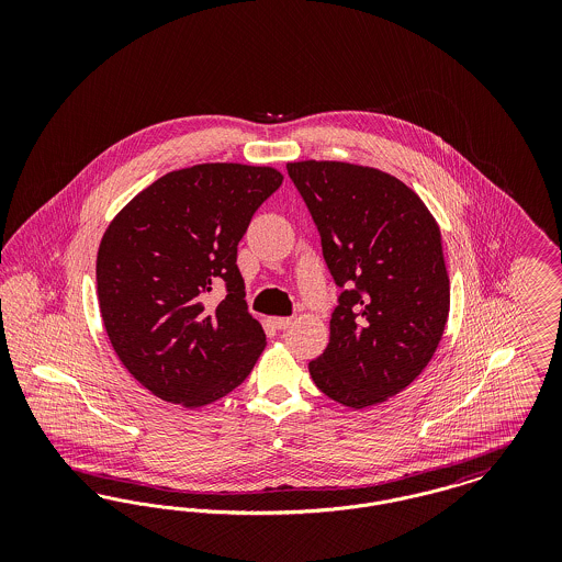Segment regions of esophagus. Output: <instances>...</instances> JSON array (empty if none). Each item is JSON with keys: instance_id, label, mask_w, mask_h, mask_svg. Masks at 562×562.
I'll use <instances>...</instances> for the list:
<instances>
[{"instance_id": "esophagus-1", "label": "esophagus", "mask_w": 562, "mask_h": 562, "mask_svg": "<svg viewBox=\"0 0 562 562\" xmlns=\"http://www.w3.org/2000/svg\"><path fill=\"white\" fill-rule=\"evenodd\" d=\"M273 326L278 328V330H284V328H289L291 324H293V318H273Z\"/></svg>"}]
</instances>
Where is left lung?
I'll list each match as a JSON object with an SVG mask.
<instances>
[{
    "mask_svg": "<svg viewBox=\"0 0 562 562\" xmlns=\"http://www.w3.org/2000/svg\"><path fill=\"white\" fill-rule=\"evenodd\" d=\"M286 170L337 286H348L310 374L349 408L390 401L424 373L447 326L440 227L424 200L383 170L335 160L289 161Z\"/></svg>",
    "mask_w": 562,
    "mask_h": 562,
    "instance_id": "obj_1",
    "label": "left lung"
}]
</instances>
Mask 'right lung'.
Listing matches in <instances>:
<instances>
[{
	"label": "right lung",
	"mask_w": 562,
	"mask_h": 562,
	"mask_svg": "<svg viewBox=\"0 0 562 562\" xmlns=\"http://www.w3.org/2000/svg\"><path fill=\"white\" fill-rule=\"evenodd\" d=\"M282 179L271 166L195 164L136 193L109 223L97 255L103 324L128 373L161 401H218L266 349L236 259L252 214ZM216 281L228 294L206 306Z\"/></svg>",
	"instance_id": "right-lung-1"
}]
</instances>
